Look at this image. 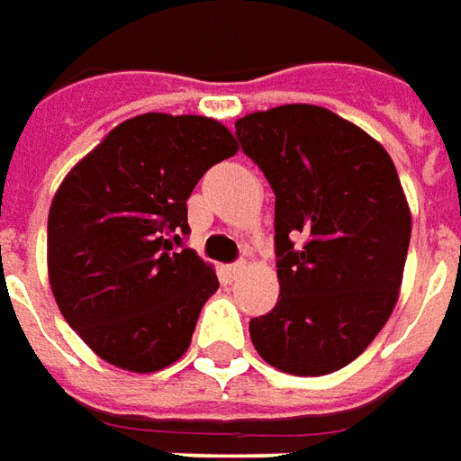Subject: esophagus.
I'll return each mask as SVG.
<instances>
[{"label":"esophagus","mask_w":461,"mask_h":461,"mask_svg":"<svg viewBox=\"0 0 461 461\" xmlns=\"http://www.w3.org/2000/svg\"><path fill=\"white\" fill-rule=\"evenodd\" d=\"M246 270H248L246 263H233V266H228V267H225V273H228V277H233V280H236V277L243 276V273H246Z\"/></svg>","instance_id":"esophagus-1"}]
</instances>
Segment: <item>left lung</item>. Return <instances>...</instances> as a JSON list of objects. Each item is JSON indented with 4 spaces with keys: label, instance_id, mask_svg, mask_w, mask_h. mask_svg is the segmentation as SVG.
Returning a JSON list of instances; mask_svg holds the SVG:
<instances>
[{
    "label": "left lung",
    "instance_id": "left-lung-1",
    "mask_svg": "<svg viewBox=\"0 0 461 461\" xmlns=\"http://www.w3.org/2000/svg\"><path fill=\"white\" fill-rule=\"evenodd\" d=\"M236 133L276 191L280 298L250 320V340L276 370L330 375L367 350L400 298L412 213L397 168L315 104L253 111Z\"/></svg>",
    "mask_w": 461,
    "mask_h": 461
}]
</instances>
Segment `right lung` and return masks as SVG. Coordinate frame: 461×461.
<instances>
[{"instance_id":"obj_1","label":"right lung","mask_w":461,"mask_h":461,"mask_svg":"<svg viewBox=\"0 0 461 461\" xmlns=\"http://www.w3.org/2000/svg\"><path fill=\"white\" fill-rule=\"evenodd\" d=\"M236 153L221 121L153 111L111 129L64 176L49 208V285L101 360L146 375L188 350L218 277L172 243L188 233L201 176Z\"/></svg>"}]
</instances>
